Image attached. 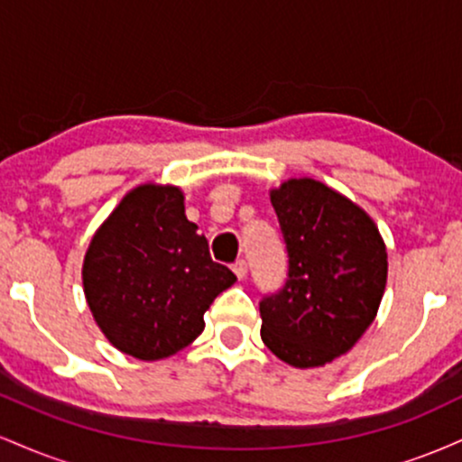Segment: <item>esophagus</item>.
<instances>
[{
	"label": "esophagus",
	"instance_id": "1",
	"mask_svg": "<svg viewBox=\"0 0 462 462\" xmlns=\"http://www.w3.org/2000/svg\"><path fill=\"white\" fill-rule=\"evenodd\" d=\"M232 272H235L238 280H243L247 275V263L245 261H236L235 264H232Z\"/></svg>",
	"mask_w": 462,
	"mask_h": 462
}]
</instances>
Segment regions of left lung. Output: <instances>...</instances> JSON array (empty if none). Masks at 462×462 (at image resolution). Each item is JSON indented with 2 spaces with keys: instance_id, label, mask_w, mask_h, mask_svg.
<instances>
[{
  "instance_id": "obj_1",
  "label": "left lung",
  "mask_w": 462,
  "mask_h": 462,
  "mask_svg": "<svg viewBox=\"0 0 462 462\" xmlns=\"http://www.w3.org/2000/svg\"><path fill=\"white\" fill-rule=\"evenodd\" d=\"M289 278L261 301V337L298 369L323 367L358 343L378 315L386 286V247L374 219L312 178L272 189Z\"/></svg>"
}]
</instances>
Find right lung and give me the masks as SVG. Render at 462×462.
<instances>
[{
    "mask_svg": "<svg viewBox=\"0 0 462 462\" xmlns=\"http://www.w3.org/2000/svg\"><path fill=\"white\" fill-rule=\"evenodd\" d=\"M236 275L210 258L173 184L132 189L97 227L82 264L93 319L119 352L161 360L190 346Z\"/></svg>",
    "mask_w": 462,
    "mask_h": 462,
    "instance_id": "1",
    "label": "right lung"
}]
</instances>
